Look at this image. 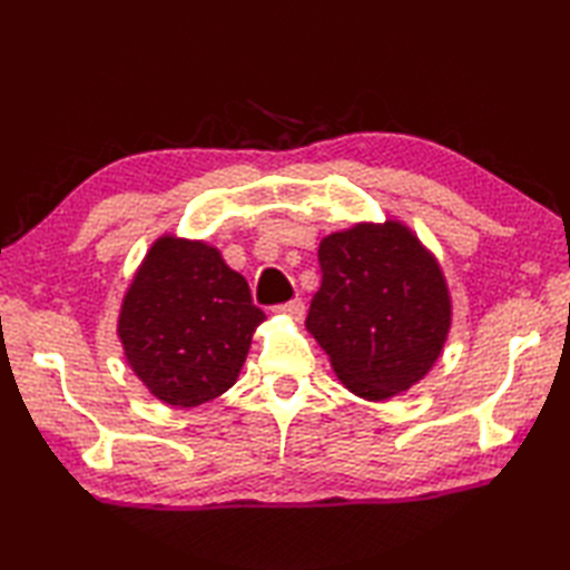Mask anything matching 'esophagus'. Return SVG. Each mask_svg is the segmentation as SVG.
<instances>
[{
  "label": "esophagus",
  "mask_w": 570,
  "mask_h": 570,
  "mask_svg": "<svg viewBox=\"0 0 570 570\" xmlns=\"http://www.w3.org/2000/svg\"><path fill=\"white\" fill-rule=\"evenodd\" d=\"M276 311L284 313V316H288L292 321H301V318H304V313H306V306H304V301H301V298H294V301H288V304L278 306Z\"/></svg>",
  "instance_id": "1"
}]
</instances>
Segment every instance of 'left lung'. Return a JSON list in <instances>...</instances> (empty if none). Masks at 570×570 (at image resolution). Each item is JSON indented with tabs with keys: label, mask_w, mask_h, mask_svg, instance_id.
Masks as SVG:
<instances>
[{
	"label": "left lung",
	"mask_w": 570,
	"mask_h": 570,
	"mask_svg": "<svg viewBox=\"0 0 570 570\" xmlns=\"http://www.w3.org/2000/svg\"><path fill=\"white\" fill-rule=\"evenodd\" d=\"M323 282L306 328L350 392L384 402L426 377L451 331L439 262L396 220L321 239Z\"/></svg>",
	"instance_id": "obj_1"
}]
</instances>
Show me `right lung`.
Masks as SVG:
<instances>
[{
    "mask_svg": "<svg viewBox=\"0 0 570 570\" xmlns=\"http://www.w3.org/2000/svg\"><path fill=\"white\" fill-rule=\"evenodd\" d=\"M264 318L245 276L229 269L220 252L166 235L131 278L117 333L147 390L188 409L235 384Z\"/></svg>",
    "mask_w": 570,
    "mask_h": 570,
    "instance_id": "add662e5",
    "label": "right lung"
}]
</instances>
